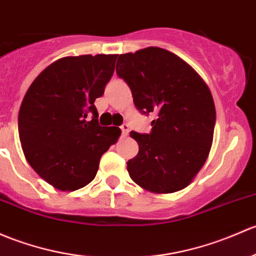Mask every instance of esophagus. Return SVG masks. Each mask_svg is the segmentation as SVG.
<instances>
[{
  "instance_id": "34e87169",
  "label": "esophagus",
  "mask_w": 256,
  "mask_h": 256,
  "mask_svg": "<svg viewBox=\"0 0 256 256\" xmlns=\"http://www.w3.org/2000/svg\"><path fill=\"white\" fill-rule=\"evenodd\" d=\"M120 128H121V132H122V136H128V132H130V128H128V124H122Z\"/></svg>"
}]
</instances>
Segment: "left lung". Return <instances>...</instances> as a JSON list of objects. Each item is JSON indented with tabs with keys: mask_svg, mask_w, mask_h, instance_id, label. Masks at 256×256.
I'll list each match as a JSON object with an SVG mask.
<instances>
[{
	"mask_svg": "<svg viewBox=\"0 0 256 256\" xmlns=\"http://www.w3.org/2000/svg\"><path fill=\"white\" fill-rule=\"evenodd\" d=\"M140 112H154L150 134L131 131L138 153L128 162L144 189L168 194L184 189L205 164L212 146L216 109L211 92L192 67L168 50L147 48L118 58Z\"/></svg>",
	"mask_w": 256,
	"mask_h": 256,
	"instance_id": "left-lung-1",
	"label": "left lung"
}]
</instances>
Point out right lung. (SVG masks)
<instances>
[{"label":"right lung","instance_id":"add662e5","mask_svg":"<svg viewBox=\"0 0 256 256\" xmlns=\"http://www.w3.org/2000/svg\"><path fill=\"white\" fill-rule=\"evenodd\" d=\"M118 55L70 56L51 64L24 96L18 131L24 156L45 182L62 192L90 184L99 160L118 141L119 128L98 122L94 106ZM90 114L92 119H85Z\"/></svg>","mask_w":256,"mask_h":256}]
</instances>
